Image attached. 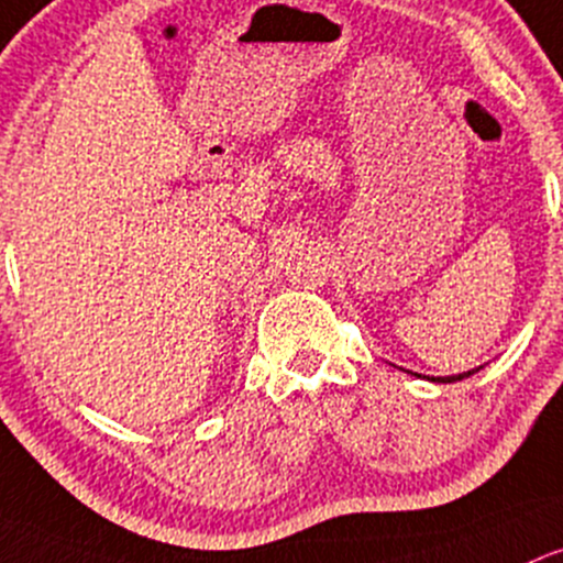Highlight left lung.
Masks as SVG:
<instances>
[{
  "instance_id": "1",
  "label": "left lung",
  "mask_w": 563,
  "mask_h": 563,
  "mask_svg": "<svg viewBox=\"0 0 563 563\" xmlns=\"http://www.w3.org/2000/svg\"><path fill=\"white\" fill-rule=\"evenodd\" d=\"M472 374V371H466V374H457V376H444V379H437V382H457V379H463V376H468Z\"/></svg>"
}]
</instances>
